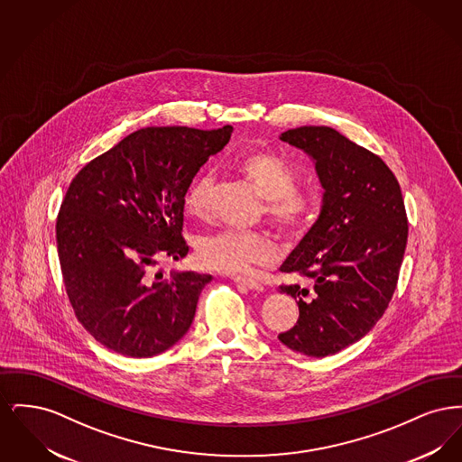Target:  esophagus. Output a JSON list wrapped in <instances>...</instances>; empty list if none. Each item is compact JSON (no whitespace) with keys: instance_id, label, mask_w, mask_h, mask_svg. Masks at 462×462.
Returning a JSON list of instances; mask_svg holds the SVG:
<instances>
[{"instance_id":"34e87169","label":"esophagus","mask_w":462,"mask_h":462,"mask_svg":"<svg viewBox=\"0 0 462 462\" xmlns=\"http://www.w3.org/2000/svg\"><path fill=\"white\" fill-rule=\"evenodd\" d=\"M232 281H234V282H237V284H242V286L247 287V289H253V291H263V284H262V282H258V281H254V279H251V277L234 275V277H232Z\"/></svg>"}]
</instances>
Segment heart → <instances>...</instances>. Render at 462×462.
Segmentation results:
<instances>
[{
    "instance_id": "1",
    "label": "heart",
    "mask_w": 462,
    "mask_h": 462,
    "mask_svg": "<svg viewBox=\"0 0 462 462\" xmlns=\"http://www.w3.org/2000/svg\"><path fill=\"white\" fill-rule=\"evenodd\" d=\"M234 168L263 198L266 218L284 234H298L307 226L315 209V198L296 189V175L284 159L268 152H247L236 159ZM211 176L194 178L183 206L187 215L202 218L208 209ZM199 262L221 272L242 273L253 264L272 263L277 256L273 239L264 232L223 228L202 234L196 241Z\"/></svg>"
}]
</instances>
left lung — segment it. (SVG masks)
I'll list each match as a JSON object with an SVG mask.
<instances>
[{
  "label": "left lung",
  "instance_id": "obj_1",
  "mask_svg": "<svg viewBox=\"0 0 462 462\" xmlns=\"http://www.w3.org/2000/svg\"><path fill=\"white\" fill-rule=\"evenodd\" d=\"M281 140L305 151L324 187L322 209L281 266L313 286H281L300 317L279 339L294 352L328 356L362 339L395 292L409 236L398 180L379 155L329 126L287 130Z\"/></svg>",
  "mask_w": 462,
  "mask_h": 462
}]
</instances>
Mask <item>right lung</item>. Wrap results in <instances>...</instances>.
Here are the masks:
<instances>
[{
  "label": "right lung",
  "mask_w": 462,
  "mask_h": 462,
  "mask_svg": "<svg viewBox=\"0 0 462 462\" xmlns=\"http://www.w3.org/2000/svg\"><path fill=\"white\" fill-rule=\"evenodd\" d=\"M232 132L143 128L70 181L57 217L67 296L81 326L112 352L154 356L190 328L211 275L176 272L162 281L152 266L187 256L183 199Z\"/></svg>",
  "instance_id": "1"
}]
</instances>
